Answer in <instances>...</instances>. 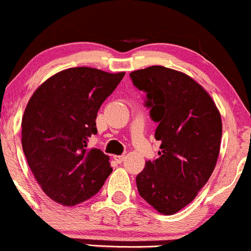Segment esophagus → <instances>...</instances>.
Here are the masks:
<instances>
[{
	"label": "esophagus",
	"mask_w": 251,
	"mask_h": 251,
	"mask_svg": "<svg viewBox=\"0 0 251 251\" xmlns=\"http://www.w3.org/2000/svg\"><path fill=\"white\" fill-rule=\"evenodd\" d=\"M125 158H126V154H120V156H118V154H115V156H113V159H115L117 163H122V162L125 161Z\"/></svg>",
	"instance_id": "esophagus-1"
}]
</instances>
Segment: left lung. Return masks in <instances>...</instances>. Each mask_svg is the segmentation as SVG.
<instances>
[{"label": "left lung", "instance_id": "left-lung-1", "mask_svg": "<svg viewBox=\"0 0 251 251\" xmlns=\"http://www.w3.org/2000/svg\"><path fill=\"white\" fill-rule=\"evenodd\" d=\"M134 87L158 123L159 157L136 176L139 195L158 213L173 215L192 202L214 172L220 152L221 116L210 95L182 72L150 66L131 72Z\"/></svg>", "mask_w": 251, "mask_h": 251}]
</instances>
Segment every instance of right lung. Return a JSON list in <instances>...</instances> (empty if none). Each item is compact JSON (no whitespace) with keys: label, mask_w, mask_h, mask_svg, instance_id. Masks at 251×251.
I'll use <instances>...</instances> for the list:
<instances>
[{"label":"right lung","mask_w":251,"mask_h":251,"mask_svg":"<svg viewBox=\"0 0 251 251\" xmlns=\"http://www.w3.org/2000/svg\"><path fill=\"white\" fill-rule=\"evenodd\" d=\"M123 76L92 68L64 70L27 102L23 150L37 182L56 203L72 206L89 200L112 172L108 156L87 144L98 133V111Z\"/></svg>","instance_id":"right-lung-1"}]
</instances>
